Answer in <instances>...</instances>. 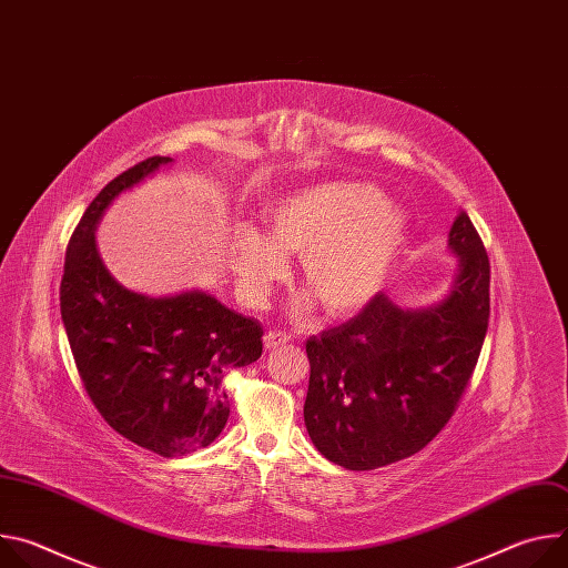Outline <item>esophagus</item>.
Masks as SVG:
<instances>
[{"label":"esophagus","instance_id":"obj_1","mask_svg":"<svg viewBox=\"0 0 568 568\" xmlns=\"http://www.w3.org/2000/svg\"><path fill=\"white\" fill-rule=\"evenodd\" d=\"M292 337L290 335H285V333H281V331H267L265 333V348H278V346H283V344H287Z\"/></svg>","mask_w":568,"mask_h":568}]
</instances>
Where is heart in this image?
I'll return each mask as SVG.
<instances>
[{
	"mask_svg": "<svg viewBox=\"0 0 568 568\" xmlns=\"http://www.w3.org/2000/svg\"><path fill=\"white\" fill-rule=\"evenodd\" d=\"M407 237V220L364 184L331 182L296 191L267 211V229H240L231 270L247 303L265 301L301 256V283L333 316L362 310L384 285Z\"/></svg>",
	"mask_w": 568,
	"mask_h": 568,
	"instance_id": "heart-1",
	"label": "heart"
}]
</instances>
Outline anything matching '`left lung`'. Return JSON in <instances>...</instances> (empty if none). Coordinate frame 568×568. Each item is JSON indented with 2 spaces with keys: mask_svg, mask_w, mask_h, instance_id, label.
I'll list each match as a JSON object with an SVG mask.
<instances>
[{
  "mask_svg": "<svg viewBox=\"0 0 568 568\" xmlns=\"http://www.w3.org/2000/svg\"><path fill=\"white\" fill-rule=\"evenodd\" d=\"M460 258L449 294L404 310L386 294L342 326L310 337L303 418L314 447L364 471L409 458L454 416L490 318V261L467 213L449 231Z\"/></svg>",
  "mask_w": 568,
  "mask_h": 568,
  "instance_id": "obj_1",
  "label": "left lung"
}]
</instances>
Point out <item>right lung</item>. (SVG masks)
I'll return each mask as SVG.
<instances>
[{
  "label": "right lung",
  "mask_w": 568,
  "mask_h": 568,
  "mask_svg": "<svg viewBox=\"0 0 568 568\" xmlns=\"http://www.w3.org/2000/svg\"><path fill=\"white\" fill-rule=\"evenodd\" d=\"M171 156H148L114 178L71 233L60 314L80 379L103 420L164 458L211 445L229 420L224 373L263 355V328L206 292L152 298L105 270L94 231L105 209Z\"/></svg>",
  "instance_id": "right-lung-1"
}]
</instances>
